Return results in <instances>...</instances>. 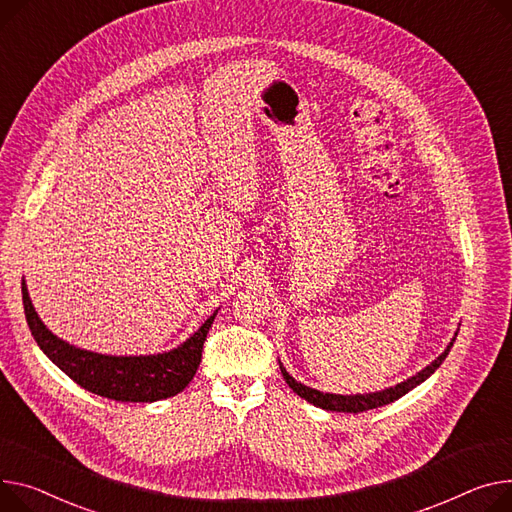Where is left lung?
<instances>
[{
  "instance_id": "left-lung-1",
  "label": "left lung",
  "mask_w": 512,
  "mask_h": 512,
  "mask_svg": "<svg viewBox=\"0 0 512 512\" xmlns=\"http://www.w3.org/2000/svg\"><path fill=\"white\" fill-rule=\"evenodd\" d=\"M457 339V331H455V337L451 339V344L445 348V352H442L434 362H430L426 368H422L420 372H416L414 377L405 379L403 383H397L395 387H389V389H383V391H374V393H356V395H335V393H323V391H317L313 387H306L302 383H298L292 374L284 368V364L280 362V370L284 374V379L288 383V387L300 395L302 399H306L309 403L321 407V410H327V412H346V414H358V412H366V410H374V407H381V405H387L399 397H403L405 393H410L414 387H418L420 383H424L430 374H434V370L445 362V358L449 356L451 348H453V342Z\"/></svg>"
}]
</instances>
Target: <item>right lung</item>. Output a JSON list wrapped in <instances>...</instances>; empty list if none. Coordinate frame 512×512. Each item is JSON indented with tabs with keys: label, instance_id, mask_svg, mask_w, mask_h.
<instances>
[{
	"label": "right lung",
	"instance_id": "add662e5",
	"mask_svg": "<svg viewBox=\"0 0 512 512\" xmlns=\"http://www.w3.org/2000/svg\"><path fill=\"white\" fill-rule=\"evenodd\" d=\"M22 302L34 342L57 368L90 393L133 403H152L173 397L191 383L201 362L203 342H206L218 315V311H214V315L203 321L189 339L170 352L148 356H109L76 348L49 331L34 311L24 278Z\"/></svg>",
	"mask_w": 512,
	"mask_h": 512
}]
</instances>
